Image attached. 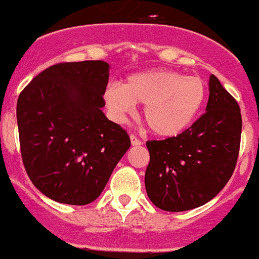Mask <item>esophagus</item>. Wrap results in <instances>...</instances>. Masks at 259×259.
<instances>
[{"mask_svg":"<svg viewBox=\"0 0 259 259\" xmlns=\"http://www.w3.org/2000/svg\"><path fill=\"white\" fill-rule=\"evenodd\" d=\"M130 143H132V145H136V147L143 144V143H141V140H138V138L136 137L134 134H130Z\"/></svg>","mask_w":259,"mask_h":259,"instance_id":"esophagus-1","label":"esophagus"}]
</instances>
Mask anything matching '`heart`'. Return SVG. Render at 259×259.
Here are the masks:
<instances>
[{"label":"heart","mask_w":259,"mask_h":259,"mask_svg":"<svg viewBox=\"0 0 259 259\" xmlns=\"http://www.w3.org/2000/svg\"><path fill=\"white\" fill-rule=\"evenodd\" d=\"M206 98V87L200 77L183 76L174 70H149L132 74L119 85H108L103 92L108 114L125 122L134 104H144L143 115L152 133L174 137L182 133L198 115Z\"/></svg>","instance_id":"b5f03b06"}]
</instances>
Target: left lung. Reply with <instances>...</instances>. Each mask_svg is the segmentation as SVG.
Instances as JSON below:
<instances>
[{
  "instance_id": "1",
  "label": "left lung",
  "mask_w": 259,
  "mask_h": 259,
  "mask_svg": "<svg viewBox=\"0 0 259 259\" xmlns=\"http://www.w3.org/2000/svg\"><path fill=\"white\" fill-rule=\"evenodd\" d=\"M240 134L239 104L210 74L206 112L177 137L147 143L149 200L167 212H183L214 198L234 174Z\"/></svg>"
}]
</instances>
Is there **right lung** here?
<instances>
[{
    "instance_id": "obj_1",
    "label": "right lung",
    "mask_w": 259,
    "mask_h": 259,
    "mask_svg": "<svg viewBox=\"0 0 259 259\" xmlns=\"http://www.w3.org/2000/svg\"><path fill=\"white\" fill-rule=\"evenodd\" d=\"M104 61L53 65L17 99L20 151L31 182L62 204L98 198L130 147L125 129L108 119Z\"/></svg>"
}]
</instances>
